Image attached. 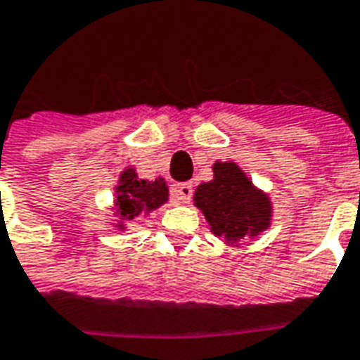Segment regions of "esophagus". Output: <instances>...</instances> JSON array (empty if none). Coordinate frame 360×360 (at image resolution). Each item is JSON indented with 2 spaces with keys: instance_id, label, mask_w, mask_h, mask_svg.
I'll list each match as a JSON object with an SVG mask.
<instances>
[{
  "instance_id": "esophagus-1",
  "label": "esophagus",
  "mask_w": 360,
  "mask_h": 360,
  "mask_svg": "<svg viewBox=\"0 0 360 360\" xmlns=\"http://www.w3.org/2000/svg\"><path fill=\"white\" fill-rule=\"evenodd\" d=\"M172 195L177 202L181 204L191 202V198H193V185H191V183H179V185H173Z\"/></svg>"
}]
</instances>
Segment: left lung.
<instances>
[{"mask_svg": "<svg viewBox=\"0 0 360 360\" xmlns=\"http://www.w3.org/2000/svg\"><path fill=\"white\" fill-rule=\"evenodd\" d=\"M195 206L202 210L212 233L231 245L270 227V198L235 162L214 164V179L196 187Z\"/></svg>", "mask_w": 360, "mask_h": 360, "instance_id": "obj_1", "label": "left lung"}]
</instances>
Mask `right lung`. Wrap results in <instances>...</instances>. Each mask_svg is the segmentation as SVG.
Listing matches in <instances>:
<instances>
[{
    "label": "right lung",
    "instance_id": "right-lung-1",
    "mask_svg": "<svg viewBox=\"0 0 360 360\" xmlns=\"http://www.w3.org/2000/svg\"><path fill=\"white\" fill-rule=\"evenodd\" d=\"M115 212H117L119 229L125 227V221L139 218L142 212H152L167 200V185L162 177L154 181L139 179L134 167L121 173L119 185L115 187Z\"/></svg>",
    "mask_w": 360,
    "mask_h": 360
}]
</instances>
